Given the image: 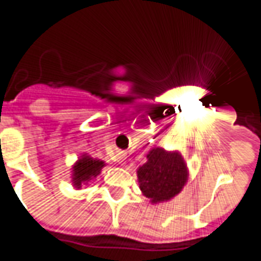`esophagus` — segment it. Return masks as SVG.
Instances as JSON below:
<instances>
[{
    "mask_svg": "<svg viewBox=\"0 0 261 261\" xmlns=\"http://www.w3.org/2000/svg\"><path fill=\"white\" fill-rule=\"evenodd\" d=\"M124 159H125V153L119 152V153H116V155H114V161H116V162H119V164H121V162H123Z\"/></svg>",
    "mask_w": 261,
    "mask_h": 261,
    "instance_id": "obj_1",
    "label": "esophagus"
}]
</instances>
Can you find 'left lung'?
Wrapping results in <instances>:
<instances>
[{
    "mask_svg": "<svg viewBox=\"0 0 261 261\" xmlns=\"http://www.w3.org/2000/svg\"><path fill=\"white\" fill-rule=\"evenodd\" d=\"M138 186L151 204L170 201L183 190L189 180V168L179 151L152 148L147 162L137 169Z\"/></svg>",
    "mask_w": 261,
    "mask_h": 261,
    "instance_id": "obj_1",
    "label": "left lung"
}]
</instances>
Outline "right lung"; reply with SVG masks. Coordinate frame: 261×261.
Masks as SVG:
<instances>
[{"label":"right lung","mask_w":261,"mask_h":261,"mask_svg":"<svg viewBox=\"0 0 261 261\" xmlns=\"http://www.w3.org/2000/svg\"><path fill=\"white\" fill-rule=\"evenodd\" d=\"M106 166V162L102 159L92 158L88 153H81L71 168V183L76 190L82 186H88L91 181L100 175L102 169Z\"/></svg>","instance_id":"obj_1"}]
</instances>
